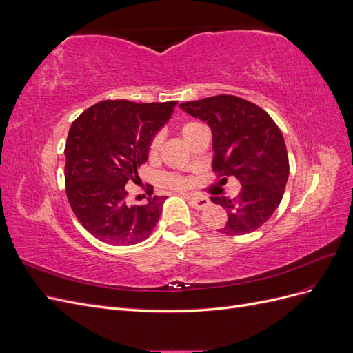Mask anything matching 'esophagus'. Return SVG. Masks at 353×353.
I'll list each match as a JSON object with an SVG mask.
<instances>
[{
    "instance_id": "1",
    "label": "esophagus",
    "mask_w": 353,
    "mask_h": 353,
    "mask_svg": "<svg viewBox=\"0 0 353 353\" xmlns=\"http://www.w3.org/2000/svg\"><path fill=\"white\" fill-rule=\"evenodd\" d=\"M187 199L190 200L191 208H194L197 210L205 209L210 205V200L208 197H197V196H187Z\"/></svg>"
}]
</instances>
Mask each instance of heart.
<instances>
[{"label": "heart", "instance_id": "obj_1", "mask_svg": "<svg viewBox=\"0 0 353 353\" xmlns=\"http://www.w3.org/2000/svg\"><path fill=\"white\" fill-rule=\"evenodd\" d=\"M197 125H200V123L196 122V121L184 122L183 125H181V134H183L184 138H185L188 135V132L191 130H194ZM160 145H162V135L156 134V135H153L150 143H148V156L154 157L159 152ZM160 183H162L163 185L172 187V188H185L188 185V181L184 176H179V175H175V174H162V175H160Z\"/></svg>", "mask_w": 353, "mask_h": 353}]
</instances>
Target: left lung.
Instances as JSON below:
<instances>
[{"label": "left lung", "instance_id": "8db88e82", "mask_svg": "<svg viewBox=\"0 0 353 353\" xmlns=\"http://www.w3.org/2000/svg\"><path fill=\"white\" fill-rule=\"evenodd\" d=\"M179 108L210 126L215 152L212 169L219 183L236 176L241 184L236 197H210L228 213L219 232L243 236L262 227L281 203L288 178L280 128L259 105L236 95L219 94L181 103Z\"/></svg>", "mask_w": 353, "mask_h": 353}]
</instances>
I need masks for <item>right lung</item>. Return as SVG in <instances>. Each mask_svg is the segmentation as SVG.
I'll return each mask as SVG.
<instances>
[{"instance_id":"1","label":"right lung","mask_w":353,"mask_h":353,"mask_svg":"<svg viewBox=\"0 0 353 353\" xmlns=\"http://www.w3.org/2000/svg\"><path fill=\"white\" fill-rule=\"evenodd\" d=\"M176 101L104 100L73 121L65 147V183L69 205L91 236L112 245H132L150 237L165 196L128 203V183L147 160L148 143L174 112Z\"/></svg>"}]
</instances>
